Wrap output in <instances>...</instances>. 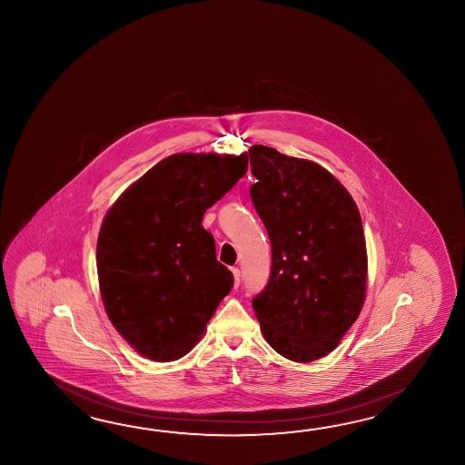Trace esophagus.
Wrapping results in <instances>:
<instances>
[{
	"mask_svg": "<svg viewBox=\"0 0 465 465\" xmlns=\"http://www.w3.org/2000/svg\"><path fill=\"white\" fill-rule=\"evenodd\" d=\"M232 274H234V287H239V284H241V271H239L237 267H234V269H232Z\"/></svg>",
	"mask_w": 465,
	"mask_h": 465,
	"instance_id": "34e87169",
	"label": "esophagus"
}]
</instances>
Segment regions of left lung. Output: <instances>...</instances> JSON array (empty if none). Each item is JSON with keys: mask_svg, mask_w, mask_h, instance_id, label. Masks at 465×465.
Listing matches in <instances>:
<instances>
[{"mask_svg": "<svg viewBox=\"0 0 465 465\" xmlns=\"http://www.w3.org/2000/svg\"><path fill=\"white\" fill-rule=\"evenodd\" d=\"M251 199L272 247L252 299L267 344L294 362L332 352L364 306L366 237L352 196L327 169L274 148H249Z\"/></svg>", "mask_w": 465, "mask_h": 465, "instance_id": "left-lung-1", "label": "left lung"}]
</instances>
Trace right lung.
<instances>
[{"label":"right lung","mask_w":465,"mask_h":465,"mask_svg":"<svg viewBox=\"0 0 465 465\" xmlns=\"http://www.w3.org/2000/svg\"><path fill=\"white\" fill-rule=\"evenodd\" d=\"M246 154L179 153L159 161L111 206L96 246L111 324L143 357L186 356L234 277L201 221L246 174Z\"/></svg>","instance_id":"right-lung-1"}]
</instances>
